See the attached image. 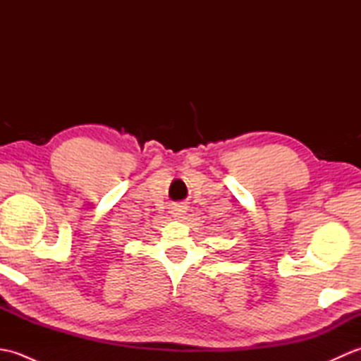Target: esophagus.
I'll list each match as a JSON object with an SVG mask.
<instances>
[{
	"label": "esophagus",
	"mask_w": 361,
	"mask_h": 361,
	"mask_svg": "<svg viewBox=\"0 0 361 361\" xmlns=\"http://www.w3.org/2000/svg\"><path fill=\"white\" fill-rule=\"evenodd\" d=\"M172 214H173V216H175V217H181V216H183V214H185V211H183V208H175Z\"/></svg>",
	"instance_id": "esophagus-1"
}]
</instances>
